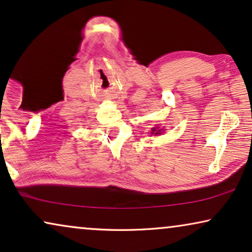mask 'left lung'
<instances>
[{
    "instance_id": "obj_1",
    "label": "left lung",
    "mask_w": 252,
    "mask_h": 252,
    "mask_svg": "<svg viewBox=\"0 0 252 252\" xmlns=\"http://www.w3.org/2000/svg\"><path fill=\"white\" fill-rule=\"evenodd\" d=\"M151 133H152V135H153V133H154V135H160L161 130H159V128H153L152 132H151Z\"/></svg>"
}]
</instances>
